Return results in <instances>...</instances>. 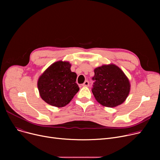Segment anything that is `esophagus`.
<instances>
[{"instance_id": "obj_1", "label": "esophagus", "mask_w": 160, "mask_h": 160, "mask_svg": "<svg viewBox=\"0 0 160 160\" xmlns=\"http://www.w3.org/2000/svg\"><path fill=\"white\" fill-rule=\"evenodd\" d=\"M89 83L88 80H86V81L84 82V83H83V84H82V86H85V87H88V86H89Z\"/></svg>"}]
</instances>
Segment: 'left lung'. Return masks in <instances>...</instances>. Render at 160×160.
Masks as SVG:
<instances>
[{
    "label": "left lung",
    "mask_w": 160,
    "mask_h": 160,
    "mask_svg": "<svg viewBox=\"0 0 160 160\" xmlns=\"http://www.w3.org/2000/svg\"><path fill=\"white\" fill-rule=\"evenodd\" d=\"M94 72L92 80L95 82L91 91L97 101L109 108L124 102L129 94L130 85L122 71L111 64L97 67Z\"/></svg>",
    "instance_id": "8db88e82"
}]
</instances>
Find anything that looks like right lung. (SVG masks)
<instances>
[{
  "instance_id": "obj_1",
  "label": "right lung",
  "mask_w": 160,
  "mask_h": 160,
  "mask_svg": "<svg viewBox=\"0 0 160 160\" xmlns=\"http://www.w3.org/2000/svg\"><path fill=\"white\" fill-rule=\"evenodd\" d=\"M69 62L54 63L42 74L38 82L39 94L45 102L56 107H63L70 102L79 91L76 83L77 75L71 72Z\"/></svg>"
}]
</instances>
